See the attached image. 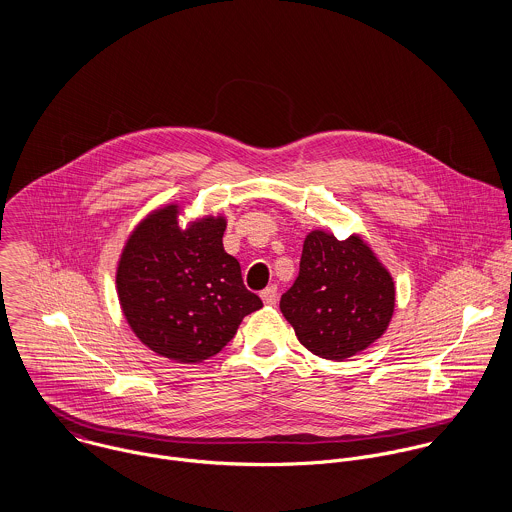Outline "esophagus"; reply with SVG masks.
I'll use <instances>...</instances> for the list:
<instances>
[{
    "mask_svg": "<svg viewBox=\"0 0 512 512\" xmlns=\"http://www.w3.org/2000/svg\"><path fill=\"white\" fill-rule=\"evenodd\" d=\"M260 297H262V301H264L266 305H274V303L278 301V288H276V286H268L266 290L260 292Z\"/></svg>",
    "mask_w": 512,
    "mask_h": 512,
    "instance_id": "34e87169",
    "label": "esophagus"
}]
</instances>
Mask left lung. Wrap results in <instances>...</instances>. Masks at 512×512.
Segmentation results:
<instances>
[{
    "label": "left lung",
    "instance_id": "8db88e82",
    "mask_svg": "<svg viewBox=\"0 0 512 512\" xmlns=\"http://www.w3.org/2000/svg\"><path fill=\"white\" fill-rule=\"evenodd\" d=\"M280 309L305 349L345 361L386 331L394 311V282L359 236L337 240L313 230Z\"/></svg>",
    "mask_w": 512,
    "mask_h": 512
}]
</instances>
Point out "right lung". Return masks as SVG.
I'll list each match as a JSON object with an SVG mask.
<instances>
[{"label":"right lung","instance_id":"1","mask_svg":"<svg viewBox=\"0 0 512 512\" xmlns=\"http://www.w3.org/2000/svg\"><path fill=\"white\" fill-rule=\"evenodd\" d=\"M224 219L181 230L177 207L149 215L130 236L118 266L122 311L140 341L177 363L215 357L240 321L262 307L240 264L222 248Z\"/></svg>","mask_w":512,"mask_h":512}]
</instances>
